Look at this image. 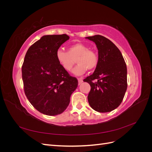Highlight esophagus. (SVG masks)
<instances>
[{
    "mask_svg": "<svg viewBox=\"0 0 152 152\" xmlns=\"http://www.w3.org/2000/svg\"><path fill=\"white\" fill-rule=\"evenodd\" d=\"M78 81H79V84H81L82 82H83V80H82V79H81V78H79L78 79Z\"/></svg>",
    "mask_w": 152,
    "mask_h": 152,
    "instance_id": "1",
    "label": "esophagus"
}]
</instances>
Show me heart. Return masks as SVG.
I'll use <instances>...</instances> for the list:
<instances>
[{
	"label": "heart",
	"mask_w": 152,
	"mask_h": 152,
	"mask_svg": "<svg viewBox=\"0 0 152 152\" xmlns=\"http://www.w3.org/2000/svg\"><path fill=\"white\" fill-rule=\"evenodd\" d=\"M56 56L59 65L67 72L72 71L75 60L77 65L73 73L77 75L84 74L87 70H93L99 61L98 53L93 49H90L89 45L82 43L70 45L67 52L58 50Z\"/></svg>",
	"instance_id": "obj_1"
}]
</instances>
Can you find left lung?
<instances>
[{
  "instance_id": "obj_1",
  "label": "left lung",
  "mask_w": 152,
  "mask_h": 152,
  "mask_svg": "<svg viewBox=\"0 0 152 152\" xmlns=\"http://www.w3.org/2000/svg\"><path fill=\"white\" fill-rule=\"evenodd\" d=\"M86 38L96 44L99 56L95 71L84 79L91 86L89 103L96 112H111L121 104L127 90L126 62L120 50L107 38L99 35Z\"/></svg>"
}]
</instances>
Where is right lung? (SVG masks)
Listing matches in <instances>:
<instances>
[{"label":"right lung","instance_id":"1","mask_svg":"<svg viewBox=\"0 0 152 152\" xmlns=\"http://www.w3.org/2000/svg\"><path fill=\"white\" fill-rule=\"evenodd\" d=\"M69 38L66 34L43 36L29 48L22 65L26 98L36 110L47 115L65 111L78 86L77 78L64 70L56 56L59 47Z\"/></svg>","mask_w":152,"mask_h":152}]
</instances>
